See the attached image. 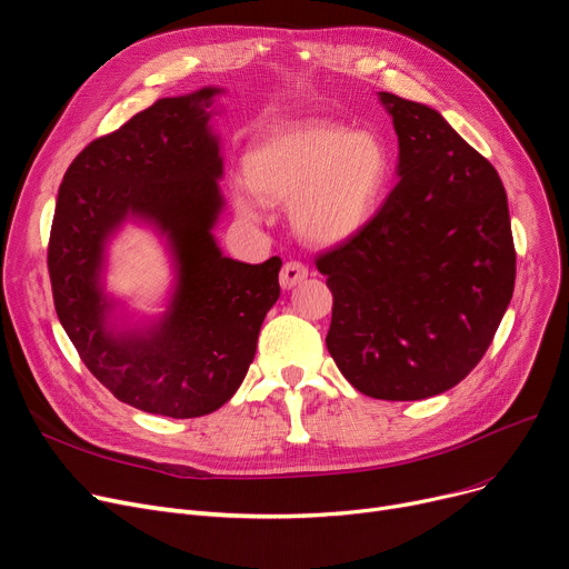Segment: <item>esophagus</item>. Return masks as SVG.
<instances>
[{"label": "esophagus", "instance_id": "34e87169", "mask_svg": "<svg viewBox=\"0 0 569 569\" xmlns=\"http://www.w3.org/2000/svg\"><path fill=\"white\" fill-rule=\"evenodd\" d=\"M309 277V269L307 264H302L300 260H288L283 267H281V274H279V281L283 288H292L300 281H305Z\"/></svg>", "mask_w": 569, "mask_h": 569}]
</instances>
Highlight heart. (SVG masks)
I'll return each mask as SVG.
<instances>
[{
  "label": "heart",
  "mask_w": 569,
  "mask_h": 569,
  "mask_svg": "<svg viewBox=\"0 0 569 569\" xmlns=\"http://www.w3.org/2000/svg\"><path fill=\"white\" fill-rule=\"evenodd\" d=\"M392 157L373 131L309 119L262 136L244 157L247 191L234 207L247 221L260 219V203L290 202L295 230L313 244H339L378 212L390 184Z\"/></svg>",
  "instance_id": "obj_1"
}]
</instances>
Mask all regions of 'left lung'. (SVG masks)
I'll return each mask as SVG.
<instances>
[{
	"mask_svg": "<svg viewBox=\"0 0 569 569\" xmlns=\"http://www.w3.org/2000/svg\"><path fill=\"white\" fill-rule=\"evenodd\" d=\"M380 101L401 179L360 232L316 258L335 297L325 343L355 390L417 401L482 360L512 300L517 251L496 168L433 108Z\"/></svg>",
	"mask_w": 569,
	"mask_h": 569,
	"instance_id": "left-lung-1",
	"label": "left lung"
}]
</instances>
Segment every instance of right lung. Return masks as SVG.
Returning a JSON list of instances; mask_svg holds the SVG:
<instances>
[{
	"label": "right lung",
	"instance_id": "add662e5",
	"mask_svg": "<svg viewBox=\"0 0 569 569\" xmlns=\"http://www.w3.org/2000/svg\"><path fill=\"white\" fill-rule=\"evenodd\" d=\"M217 89L161 99L89 142L59 184L48 272L59 322L114 399L189 420L221 408L253 362L260 325L279 300L281 258H223L212 226L223 163L204 108ZM127 216L154 220L180 260V288L149 336L104 332L98 269L107 234Z\"/></svg>",
	"mask_w": 569,
	"mask_h": 569
}]
</instances>
